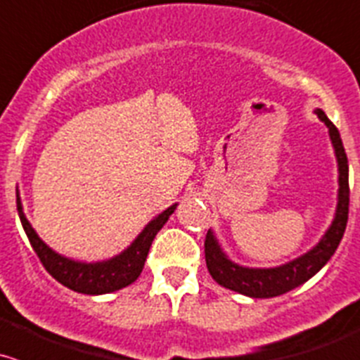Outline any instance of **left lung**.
Returning <instances> with one entry per match:
<instances>
[{
    "instance_id": "8db88e82",
    "label": "left lung",
    "mask_w": 360,
    "mask_h": 360,
    "mask_svg": "<svg viewBox=\"0 0 360 360\" xmlns=\"http://www.w3.org/2000/svg\"><path fill=\"white\" fill-rule=\"evenodd\" d=\"M315 114L329 128L330 142H333L334 153H336L338 170H340V177H338V183H340V190H338V207L336 216L333 219V225L329 226L326 236L320 239V243L313 250H309L308 253L301 255L299 258L288 262V264L280 265V267L271 269H251L233 264L223 253L214 233L209 230L204 243L205 264H207L209 274L212 276V280L221 285V287L230 288V290L237 292V294H243L255 299H269L287 294V292L294 290L299 285L306 283L309 278L315 276L320 269L330 260L334 251L340 246L345 229H347L348 202H350L348 160L338 128L330 123L329 117L326 116V112L322 109H316Z\"/></svg>"
}]
</instances>
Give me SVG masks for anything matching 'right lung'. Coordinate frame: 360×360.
I'll return each instance as SVG.
<instances>
[{
  "mask_svg": "<svg viewBox=\"0 0 360 360\" xmlns=\"http://www.w3.org/2000/svg\"><path fill=\"white\" fill-rule=\"evenodd\" d=\"M176 207L177 204L170 205L162 214L151 219L146 225V229L139 233L137 239L123 253L116 255L110 260L86 264V262H77L72 260V258L61 257L38 237V233L34 232V229L24 216L22 204H20L19 193H17V211H19L20 223H22V229L26 232L27 239H30L31 246H33L34 253L38 255L40 262L44 264L45 271L56 281L68 287L70 290L87 295L110 294V292L121 290V288L134 283L141 276L142 269H144V262L148 258L153 239L162 230V226L165 225L167 219H169V216L172 214Z\"/></svg>",
  "mask_w": 360,
  "mask_h": 360,
  "instance_id": "obj_1",
  "label": "right lung"
}]
</instances>
